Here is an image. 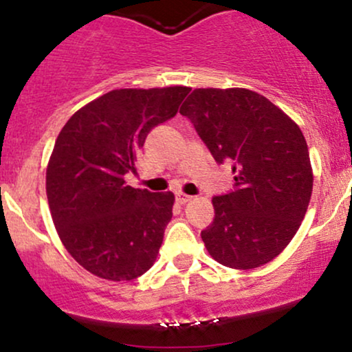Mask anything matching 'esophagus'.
<instances>
[{
  "instance_id": "1",
  "label": "esophagus",
  "mask_w": 352,
  "mask_h": 352,
  "mask_svg": "<svg viewBox=\"0 0 352 352\" xmlns=\"http://www.w3.org/2000/svg\"><path fill=\"white\" fill-rule=\"evenodd\" d=\"M175 199H177V204L185 205V204H188L190 200H192V197H190V195H185V193H177Z\"/></svg>"
}]
</instances>
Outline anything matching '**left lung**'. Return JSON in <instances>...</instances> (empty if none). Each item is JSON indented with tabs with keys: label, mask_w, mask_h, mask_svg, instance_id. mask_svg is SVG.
<instances>
[{
	"label": "left lung",
	"mask_w": 352,
	"mask_h": 352,
	"mask_svg": "<svg viewBox=\"0 0 352 352\" xmlns=\"http://www.w3.org/2000/svg\"><path fill=\"white\" fill-rule=\"evenodd\" d=\"M180 114L218 164L233 162L235 190L212 200L215 218L201 232L208 253L235 270L270 263L296 235L313 192L301 129L272 100L243 87L193 89Z\"/></svg>",
	"instance_id": "1"
}]
</instances>
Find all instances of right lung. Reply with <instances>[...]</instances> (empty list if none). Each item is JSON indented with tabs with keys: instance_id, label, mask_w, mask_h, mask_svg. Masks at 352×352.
I'll return each instance as SVG.
<instances>
[{
	"instance_id": "obj_1",
	"label": "right lung",
	"mask_w": 352,
	"mask_h": 352,
	"mask_svg": "<svg viewBox=\"0 0 352 352\" xmlns=\"http://www.w3.org/2000/svg\"><path fill=\"white\" fill-rule=\"evenodd\" d=\"M190 87L114 89L74 112L46 168L56 232L89 273L131 281L155 263L172 218V192L125 184L151 129L172 119Z\"/></svg>"
}]
</instances>
